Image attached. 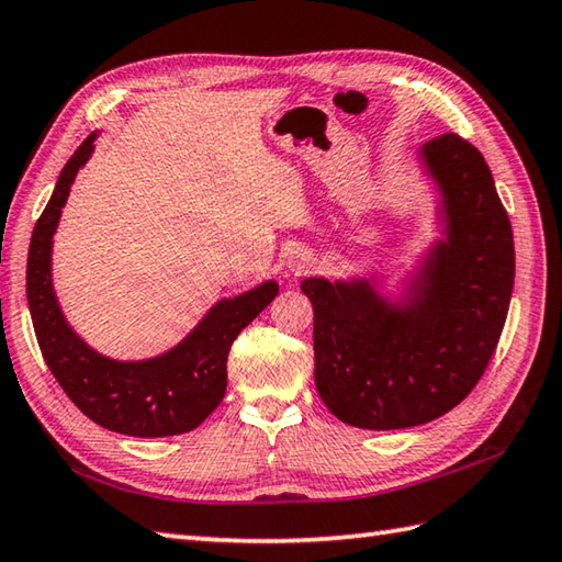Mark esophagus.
<instances>
[{"label":"esophagus","instance_id":"1","mask_svg":"<svg viewBox=\"0 0 562 562\" xmlns=\"http://www.w3.org/2000/svg\"><path fill=\"white\" fill-rule=\"evenodd\" d=\"M285 267H289L293 273H305L313 267V257L311 251L305 249H291L289 257H285Z\"/></svg>","mask_w":562,"mask_h":562}]
</instances>
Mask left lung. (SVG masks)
<instances>
[{
  "label": "left lung",
  "instance_id": "obj_1",
  "mask_svg": "<svg viewBox=\"0 0 562 562\" xmlns=\"http://www.w3.org/2000/svg\"><path fill=\"white\" fill-rule=\"evenodd\" d=\"M442 190L446 241L416 301L396 311L369 283H301L313 303L315 386L342 423L394 430L428 423L477 386L514 289V235L484 156L458 134L423 146Z\"/></svg>",
  "mask_w": 562,
  "mask_h": 562
}]
</instances>
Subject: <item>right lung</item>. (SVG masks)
Here are the masks:
<instances>
[{"label":"right lung","instance_id":"obj_1","mask_svg":"<svg viewBox=\"0 0 562 562\" xmlns=\"http://www.w3.org/2000/svg\"><path fill=\"white\" fill-rule=\"evenodd\" d=\"M92 142L94 134L70 156L31 235L26 299L36 340L50 374L90 420L122 436H178L198 428L217 408L227 389L229 347L273 301L279 285L267 281L217 303L181 345L156 359L114 362L90 349L58 308L50 285V245L70 186L94 149Z\"/></svg>","mask_w":562,"mask_h":562}]
</instances>
